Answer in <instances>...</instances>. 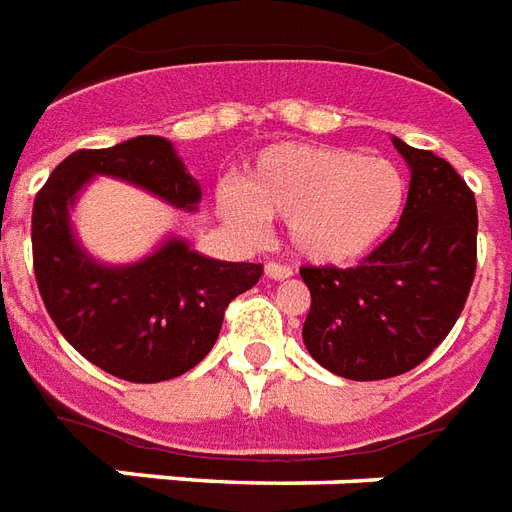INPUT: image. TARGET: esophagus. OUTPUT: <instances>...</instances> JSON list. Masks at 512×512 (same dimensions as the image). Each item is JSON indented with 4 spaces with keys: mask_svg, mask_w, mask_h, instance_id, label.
Returning a JSON list of instances; mask_svg holds the SVG:
<instances>
[{
    "mask_svg": "<svg viewBox=\"0 0 512 512\" xmlns=\"http://www.w3.org/2000/svg\"><path fill=\"white\" fill-rule=\"evenodd\" d=\"M265 276L273 279V282H284V279H290L292 271L282 263H265Z\"/></svg>",
    "mask_w": 512,
    "mask_h": 512,
    "instance_id": "obj_1",
    "label": "esophagus"
}]
</instances>
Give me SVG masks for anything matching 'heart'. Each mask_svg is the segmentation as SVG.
<instances>
[{
  "label": "heart",
  "instance_id": "1",
  "mask_svg": "<svg viewBox=\"0 0 512 512\" xmlns=\"http://www.w3.org/2000/svg\"><path fill=\"white\" fill-rule=\"evenodd\" d=\"M408 201L397 163L330 144H273L249 163L241 185L220 187L233 228L260 233L284 220L292 252L311 265H349L392 233Z\"/></svg>",
  "mask_w": 512,
  "mask_h": 512
}]
</instances>
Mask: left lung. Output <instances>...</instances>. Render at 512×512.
Segmentation results:
<instances>
[{
	"mask_svg": "<svg viewBox=\"0 0 512 512\" xmlns=\"http://www.w3.org/2000/svg\"><path fill=\"white\" fill-rule=\"evenodd\" d=\"M411 169L400 225L357 268H300L303 343L330 373L381 381L416 368L459 319L475 276L478 209L454 166L392 136Z\"/></svg>",
	"mask_w": 512,
	"mask_h": 512,
	"instance_id": "1",
	"label": "left lung"
}]
</instances>
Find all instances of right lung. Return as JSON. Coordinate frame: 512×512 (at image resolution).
I'll return each instance as SVG.
<instances>
[{
	"mask_svg": "<svg viewBox=\"0 0 512 512\" xmlns=\"http://www.w3.org/2000/svg\"><path fill=\"white\" fill-rule=\"evenodd\" d=\"M96 177H112L198 212L201 185L163 136L77 150L34 198L31 247L39 295L66 341L96 368L131 384L169 381L204 360L225 308L255 287L263 265L214 260L166 236L134 263H104L77 236L72 212Z\"/></svg>",
	"mask_w": 512,
	"mask_h": 512,
	"instance_id": "right-lung-1",
	"label": "right lung"
}]
</instances>
